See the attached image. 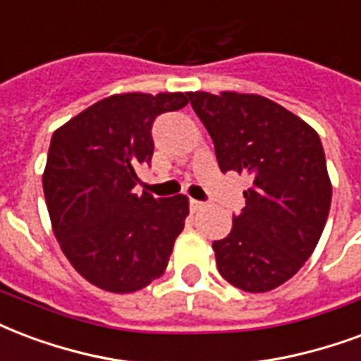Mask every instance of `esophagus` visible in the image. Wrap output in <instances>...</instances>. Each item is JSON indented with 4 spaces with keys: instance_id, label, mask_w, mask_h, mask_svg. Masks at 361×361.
Listing matches in <instances>:
<instances>
[{
    "instance_id": "esophagus-1",
    "label": "esophagus",
    "mask_w": 361,
    "mask_h": 361,
    "mask_svg": "<svg viewBox=\"0 0 361 361\" xmlns=\"http://www.w3.org/2000/svg\"><path fill=\"white\" fill-rule=\"evenodd\" d=\"M202 207H204V202L197 201V199H191V201H189V208H191L193 212H197V210H201Z\"/></svg>"
}]
</instances>
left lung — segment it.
<instances>
[{
  "label": "left lung",
  "instance_id": "1",
  "mask_svg": "<svg viewBox=\"0 0 361 361\" xmlns=\"http://www.w3.org/2000/svg\"><path fill=\"white\" fill-rule=\"evenodd\" d=\"M214 141L221 172L252 185L228 237L212 243L221 277L247 293L289 281L314 252L331 207V180L316 130L255 93H188Z\"/></svg>",
  "mask_w": 361,
  "mask_h": 361
}]
</instances>
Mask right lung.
Returning a JSON list of instances; mask_svg holds the SVG:
<instances>
[{
    "mask_svg": "<svg viewBox=\"0 0 361 361\" xmlns=\"http://www.w3.org/2000/svg\"><path fill=\"white\" fill-rule=\"evenodd\" d=\"M188 93H120L55 130L44 172L53 233L80 276L109 293H133L159 279L185 226L189 199L137 195L149 164L154 118L180 111Z\"/></svg>",
    "mask_w": 361,
    "mask_h": 361,
    "instance_id": "add662e5",
    "label": "right lung"
}]
</instances>
